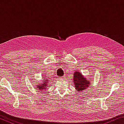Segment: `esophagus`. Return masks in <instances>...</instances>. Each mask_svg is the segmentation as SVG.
Masks as SVG:
<instances>
[{
	"label": "esophagus",
	"mask_w": 124,
	"mask_h": 124,
	"mask_svg": "<svg viewBox=\"0 0 124 124\" xmlns=\"http://www.w3.org/2000/svg\"><path fill=\"white\" fill-rule=\"evenodd\" d=\"M64 78H65V77L64 76H62V77H59V79L60 80H63V79H64Z\"/></svg>",
	"instance_id": "1"
}]
</instances>
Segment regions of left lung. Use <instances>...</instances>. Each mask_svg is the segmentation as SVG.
I'll list each match as a JSON object with an SVG mask.
<instances>
[{
  "mask_svg": "<svg viewBox=\"0 0 124 124\" xmlns=\"http://www.w3.org/2000/svg\"><path fill=\"white\" fill-rule=\"evenodd\" d=\"M74 75L73 80L75 84V88L78 91H83L90 85V81H87L80 72H74Z\"/></svg>",
  "mask_w": 124,
  "mask_h": 124,
  "instance_id": "8db88e82",
  "label": "left lung"
}]
</instances>
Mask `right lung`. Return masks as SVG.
I'll return each instance as SVG.
<instances>
[{"mask_svg": "<svg viewBox=\"0 0 124 124\" xmlns=\"http://www.w3.org/2000/svg\"><path fill=\"white\" fill-rule=\"evenodd\" d=\"M49 81V80H46L44 82L43 84H38V85H37V87H38V89H39V90H45L46 87L47 86V83Z\"/></svg>", "mask_w": 124, "mask_h": 124, "instance_id": "right-lung-1", "label": "right lung"}]
</instances>
